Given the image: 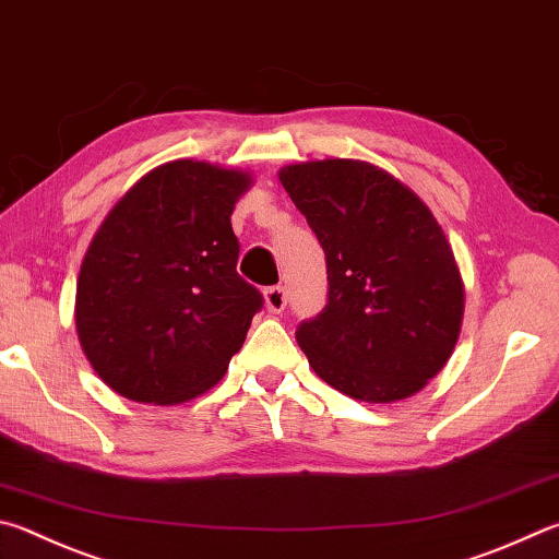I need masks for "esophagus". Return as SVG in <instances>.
<instances>
[{"label":"esophagus","instance_id":"34e87169","mask_svg":"<svg viewBox=\"0 0 559 559\" xmlns=\"http://www.w3.org/2000/svg\"><path fill=\"white\" fill-rule=\"evenodd\" d=\"M263 300H266V308L271 312H283V308H286L288 302V293L283 286H271L263 290Z\"/></svg>","mask_w":559,"mask_h":559}]
</instances>
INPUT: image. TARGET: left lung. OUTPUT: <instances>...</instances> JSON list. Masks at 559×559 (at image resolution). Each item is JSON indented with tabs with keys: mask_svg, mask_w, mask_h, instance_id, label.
<instances>
[{
	"mask_svg": "<svg viewBox=\"0 0 559 559\" xmlns=\"http://www.w3.org/2000/svg\"><path fill=\"white\" fill-rule=\"evenodd\" d=\"M278 178L328 261V306L296 332L312 371L367 403L418 393L448 364L464 312L438 219L367 160H308Z\"/></svg>",
	"mask_w": 559,
	"mask_h": 559,
	"instance_id": "1",
	"label": "left lung"
}]
</instances>
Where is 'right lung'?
I'll return each mask as SVG.
<instances>
[{
    "label": "right lung",
    "instance_id": "add662e5",
    "mask_svg": "<svg viewBox=\"0 0 559 559\" xmlns=\"http://www.w3.org/2000/svg\"><path fill=\"white\" fill-rule=\"evenodd\" d=\"M251 178L170 160L121 198L80 266L75 328L111 391L186 403L212 389L247 340L261 293L237 273L231 210Z\"/></svg>",
    "mask_w": 559,
    "mask_h": 559
}]
</instances>
